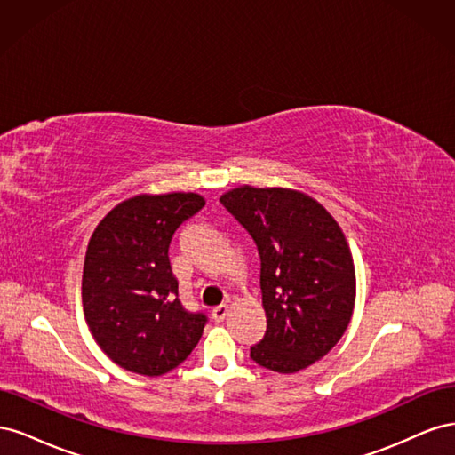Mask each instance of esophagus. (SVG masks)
Returning <instances> with one entry per match:
<instances>
[{"mask_svg": "<svg viewBox=\"0 0 455 455\" xmlns=\"http://www.w3.org/2000/svg\"><path fill=\"white\" fill-rule=\"evenodd\" d=\"M228 311H229V307H228L226 304L214 307V309H212V319H214V323H222V321L226 319V316H228Z\"/></svg>", "mask_w": 455, "mask_h": 455, "instance_id": "esophagus-1", "label": "esophagus"}]
</instances>
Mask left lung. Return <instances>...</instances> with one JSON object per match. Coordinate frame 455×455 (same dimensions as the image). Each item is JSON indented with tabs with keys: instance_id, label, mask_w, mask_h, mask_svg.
<instances>
[{
	"instance_id": "1",
	"label": "left lung",
	"mask_w": 455,
	"mask_h": 455,
	"mask_svg": "<svg viewBox=\"0 0 455 455\" xmlns=\"http://www.w3.org/2000/svg\"><path fill=\"white\" fill-rule=\"evenodd\" d=\"M220 203L249 231L259 256L267 328L251 359L279 374L323 359L346 332L355 306V266L338 222L292 189L243 186Z\"/></svg>"
}]
</instances>
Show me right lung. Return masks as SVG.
Returning <instances> with one entry per match:
<instances>
[{
  "label": "right lung",
  "instance_id": "right-lung-1",
  "mask_svg": "<svg viewBox=\"0 0 455 455\" xmlns=\"http://www.w3.org/2000/svg\"><path fill=\"white\" fill-rule=\"evenodd\" d=\"M203 206L197 194L132 197L89 241L85 321L109 359L134 374L161 376L182 364L209 323L182 306L169 259L174 233Z\"/></svg>",
  "mask_w": 455,
  "mask_h": 455
}]
</instances>
